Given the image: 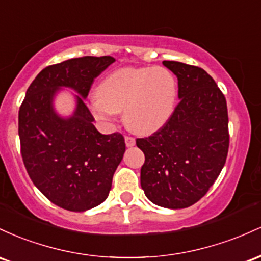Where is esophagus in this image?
Here are the masks:
<instances>
[{"label": "esophagus", "instance_id": "esophagus-1", "mask_svg": "<svg viewBox=\"0 0 261 261\" xmlns=\"http://www.w3.org/2000/svg\"><path fill=\"white\" fill-rule=\"evenodd\" d=\"M125 145L127 146H133L136 145V139L130 136H125Z\"/></svg>", "mask_w": 261, "mask_h": 261}]
</instances>
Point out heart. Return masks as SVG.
Wrapping results in <instances>:
<instances>
[{"mask_svg":"<svg viewBox=\"0 0 261 261\" xmlns=\"http://www.w3.org/2000/svg\"><path fill=\"white\" fill-rule=\"evenodd\" d=\"M92 112L108 119L124 111L125 124L151 134L168 121L176 101V81L164 67H124L107 75L97 87Z\"/></svg>","mask_w":261,"mask_h":261,"instance_id":"b5f03b06","label":"heart"}]
</instances>
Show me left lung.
Wrapping results in <instances>:
<instances>
[{
    "label": "left lung",
    "instance_id": "obj_1",
    "mask_svg": "<svg viewBox=\"0 0 261 261\" xmlns=\"http://www.w3.org/2000/svg\"><path fill=\"white\" fill-rule=\"evenodd\" d=\"M163 64L177 76L180 102L163 127L137 138L145 155L140 185L158 206L186 208L207 194L225 164L227 102L201 67L170 60Z\"/></svg>",
    "mask_w": 261,
    "mask_h": 261
}]
</instances>
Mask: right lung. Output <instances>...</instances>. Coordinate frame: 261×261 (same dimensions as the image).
I'll use <instances>...</instances> for the list:
<instances>
[{"label":"right lung","mask_w":261,"mask_h":261,"mask_svg":"<svg viewBox=\"0 0 261 261\" xmlns=\"http://www.w3.org/2000/svg\"><path fill=\"white\" fill-rule=\"evenodd\" d=\"M113 61L112 57H83L46 66L29 85L19 107L20 154L29 177L64 210L84 212L106 200L125 143L118 132L96 129L83 98L78 97L71 119H60L52 111V96L67 86L86 97L93 80Z\"/></svg>","instance_id":"1"}]
</instances>
